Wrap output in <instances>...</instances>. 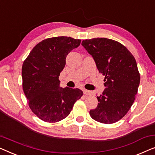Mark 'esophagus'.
Wrapping results in <instances>:
<instances>
[{"label":"esophagus","mask_w":155,"mask_h":155,"mask_svg":"<svg viewBox=\"0 0 155 155\" xmlns=\"http://www.w3.org/2000/svg\"><path fill=\"white\" fill-rule=\"evenodd\" d=\"M83 93L85 95H91L92 94V92L91 91H89L87 90H83Z\"/></svg>","instance_id":"1"}]
</instances>
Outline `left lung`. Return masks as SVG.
I'll return each instance as SVG.
<instances>
[{"label":"left lung","mask_w":155,"mask_h":155,"mask_svg":"<svg viewBox=\"0 0 155 155\" xmlns=\"http://www.w3.org/2000/svg\"><path fill=\"white\" fill-rule=\"evenodd\" d=\"M82 45L105 76L106 88L97 97L98 105L90 110V116L101 124L117 122L130 110L137 93L140 76L136 61L126 46L113 39H85Z\"/></svg>","instance_id":"1"}]
</instances>
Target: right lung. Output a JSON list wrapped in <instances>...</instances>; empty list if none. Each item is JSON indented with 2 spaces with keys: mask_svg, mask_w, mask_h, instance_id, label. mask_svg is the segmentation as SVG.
<instances>
[{
  "mask_svg": "<svg viewBox=\"0 0 155 155\" xmlns=\"http://www.w3.org/2000/svg\"><path fill=\"white\" fill-rule=\"evenodd\" d=\"M80 42L68 37L48 38L37 44L23 62V91L31 111L44 121L64 119L83 94L78 88L61 87L58 79L67 55Z\"/></svg>",
  "mask_w": 155,
  "mask_h": 155,
  "instance_id": "right-lung-1",
  "label": "right lung"
}]
</instances>
